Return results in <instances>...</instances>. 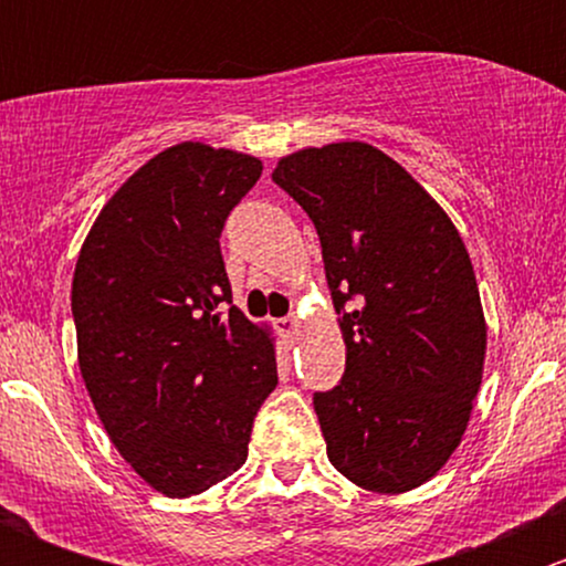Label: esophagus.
Listing matches in <instances>:
<instances>
[{"label":"esophagus","mask_w":566,"mask_h":566,"mask_svg":"<svg viewBox=\"0 0 566 566\" xmlns=\"http://www.w3.org/2000/svg\"><path fill=\"white\" fill-rule=\"evenodd\" d=\"M273 325H276V331L282 336H293L295 331H298V317H295V315L279 317V319H273Z\"/></svg>","instance_id":"obj_1"}]
</instances>
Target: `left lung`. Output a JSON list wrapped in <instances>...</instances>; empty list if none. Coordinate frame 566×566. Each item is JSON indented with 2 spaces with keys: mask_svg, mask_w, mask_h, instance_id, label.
<instances>
[{
  "mask_svg": "<svg viewBox=\"0 0 566 566\" xmlns=\"http://www.w3.org/2000/svg\"><path fill=\"white\" fill-rule=\"evenodd\" d=\"M273 182L315 224L347 361L315 413L331 465L358 488L405 493L436 476L482 384L476 276L441 205L364 142L282 158Z\"/></svg>",
  "mask_w": 566,
  "mask_h": 566,
  "instance_id": "obj_1",
  "label": "left lung"
}]
</instances>
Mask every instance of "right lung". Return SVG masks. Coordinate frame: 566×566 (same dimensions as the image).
<instances>
[{"label":"right lung","instance_id":"1","mask_svg":"<svg viewBox=\"0 0 566 566\" xmlns=\"http://www.w3.org/2000/svg\"><path fill=\"white\" fill-rule=\"evenodd\" d=\"M256 158L182 142L101 210L73 273L78 367L117 452L158 493L199 495L247 462L276 389L271 336L232 306L227 216Z\"/></svg>","mask_w":566,"mask_h":566}]
</instances>
